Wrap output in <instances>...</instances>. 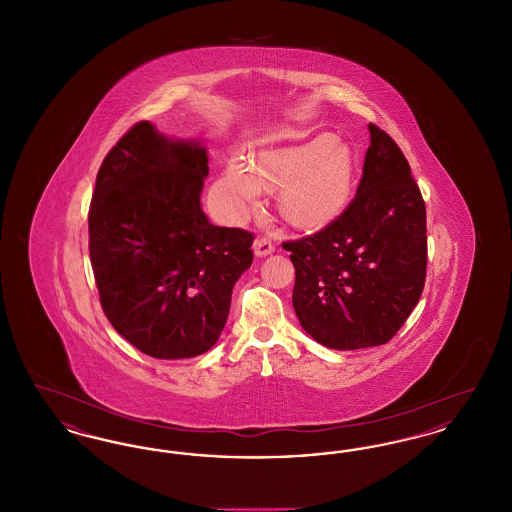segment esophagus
<instances>
[{
  "instance_id": "1",
  "label": "esophagus",
  "mask_w": 512,
  "mask_h": 512,
  "mask_svg": "<svg viewBox=\"0 0 512 512\" xmlns=\"http://www.w3.org/2000/svg\"><path fill=\"white\" fill-rule=\"evenodd\" d=\"M253 249H255L257 257H267L274 251V244L268 238H257L255 244H253Z\"/></svg>"
}]
</instances>
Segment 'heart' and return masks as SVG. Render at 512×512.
<instances>
[{
    "instance_id": "b5f03b06",
    "label": "heart",
    "mask_w": 512,
    "mask_h": 512,
    "mask_svg": "<svg viewBox=\"0 0 512 512\" xmlns=\"http://www.w3.org/2000/svg\"><path fill=\"white\" fill-rule=\"evenodd\" d=\"M357 182V159L334 134L276 147L257 163L242 157L228 161L219 182V197L232 217L259 207L263 188L278 190V209L293 226L317 228L347 207Z\"/></svg>"
}]
</instances>
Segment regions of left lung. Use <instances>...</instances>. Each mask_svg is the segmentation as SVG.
<instances>
[{
  "instance_id": "obj_1",
  "label": "left lung",
  "mask_w": 512,
  "mask_h": 512,
  "mask_svg": "<svg viewBox=\"0 0 512 512\" xmlns=\"http://www.w3.org/2000/svg\"><path fill=\"white\" fill-rule=\"evenodd\" d=\"M363 178L340 217L284 242L293 309L313 340L340 351L384 345L413 313L426 280V205L403 151L368 124Z\"/></svg>"
}]
</instances>
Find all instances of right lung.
<instances>
[{
  "label": "right lung",
  "instance_id": "1",
  "mask_svg": "<svg viewBox=\"0 0 512 512\" xmlns=\"http://www.w3.org/2000/svg\"><path fill=\"white\" fill-rule=\"evenodd\" d=\"M207 161L197 140H171L142 121L96 178L88 228L99 301L122 338L155 359L209 351L253 263V234L215 226L201 209Z\"/></svg>",
  "mask_w": 512,
  "mask_h": 512
}]
</instances>
